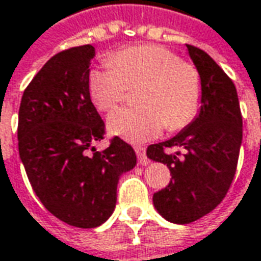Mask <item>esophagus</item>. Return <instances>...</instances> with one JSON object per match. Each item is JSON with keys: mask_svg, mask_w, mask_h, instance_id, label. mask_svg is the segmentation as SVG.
I'll use <instances>...</instances> for the list:
<instances>
[{"mask_svg": "<svg viewBox=\"0 0 261 261\" xmlns=\"http://www.w3.org/2000/svg\"><path fill=\"white\" fill-rule=\"evenodd\" d=\"M134 150H136V154H137V158H139L140 165H146V163H147V156H146V150H144V147L136 146Z\"/></svg>", "mask_w": 261, "mask_h": 261, "instance_id": "1", "label": "esophagus"}]
</instances>
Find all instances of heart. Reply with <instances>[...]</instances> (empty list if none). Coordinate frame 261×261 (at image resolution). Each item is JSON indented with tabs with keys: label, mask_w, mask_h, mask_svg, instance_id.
Wrapping results in <instances>:
<instances>
[{
	"label": "heart",
	"mask_w": 261,
	"mask_h": 261,
	"mask_svg": "<svg viewBox=\"0 0 261 261\" xmlns=\"http://www.w3.org/2000/svg\"><path fill=\"white\" fill-rule=\"evenodd\" d=\"M110 62L88 73V91L95 107L111 111L128 88L139 86L137 102L141 105L117 110L108 117L113 134L143 143L156 139L165 127L182 130L196 117L202 99L201 75L175 51L143 44L114 53Z\"/></svg>",
	"instance_id": "b5f03b06"
}]
</instances>
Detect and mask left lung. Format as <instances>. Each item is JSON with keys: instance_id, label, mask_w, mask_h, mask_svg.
<instances>
[{"instance_id": "1", "label": "left lung", "mask_w": 261, "mask_h": 261, "mask_svg": "<svg viewBox=\"0 0 261 261\" xmlns=\"http://www.w3.org/2000/svg\"><path fill=\"white\" fill-rule=\"evenodd\" d=\"M186 47L202 82L199 111L175 137L147 147V158L170 170V184L153 195V203L173 224L193 222L220 205L236 175L243 140L232 81L208 53L191 44ZM172 147L184 148V154L167 153Z\"/></svg>"}]
</instances>
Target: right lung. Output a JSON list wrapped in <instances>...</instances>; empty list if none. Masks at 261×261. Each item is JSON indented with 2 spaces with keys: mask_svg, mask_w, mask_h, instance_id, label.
Wrapping results in <instances>:
<instances>
[{
  "mask_svg": "<svg viewBox=\"0 0 261 261\" xmlns=\"http://www.w3.org/2000/svg\"><path fill=\"white\" fill-rule=\"evenodd\" d=\"M94 56L91 44L55 55L25 88L18 111V151L33 191L50 214L77 228L111 217L118 180L137 163L120 137L95 148L105 124L88 91Z\"/></svg>",
  "mask_w": 261,
  "mask_h": 261,
  "instance_id": "right-lung-1",
  "label": "right lung"
}]
</instances>
